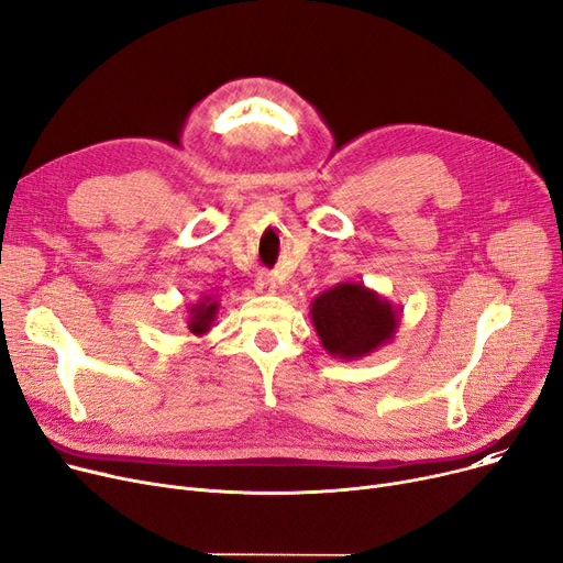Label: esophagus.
Instances as JSON below:
<instances>
[{"label":"esophagus","mask_w":563,"mask_h":563,"mask_svg":"<svg viewBox=\"0 0 563 563\" xmlns=\"http://www.w3.org/2000/svg\"><path fill=\"white\" fill-rule=\"evenodd\" d=\"M255 291L262 294V297H269V294L276 291V278L272 274H260L255 280Z\"/></svg>","instance_id":"34e87169"}]
</instances>
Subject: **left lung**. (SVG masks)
Masks as SVG:
<instances>
[{"instance_id": "left-lung-1", "label": "left lung", "mask_w": 563, "mask_h": 563, "mask_svg": "<svg viewBox=\"0 0 563 563\" xmlns=\"http://www.w3.org/2000/svg\"><path fill=\"white\" fill-rule=\"evenodd\" d=\"M310 319L329 356L358 361L395 340L401 306L363 283H338L314 297Z\"/></svg>"}]
</instances>
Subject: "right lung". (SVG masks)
I'll return each mask as SVG.
<instances>
[{
  "label": "right lung",
  "instance_id": "obj_1",
  "mask_svg": "<svg viewBox=\"0 0 563 563\" xmlns=\"http://www.w3.org/2000/svg\"><path fill=\"white\" fill-rule=\"evenodd\" d=\"M217 312H219V301L214 297H210V294H205V297H200L196 303H191L187 308V329H189V333H194L198 338L205 335V333H210L212 327H214Z\"/></svg>",
  "mask_w": 563,
  "mask_h": 563
}]
</instances>
